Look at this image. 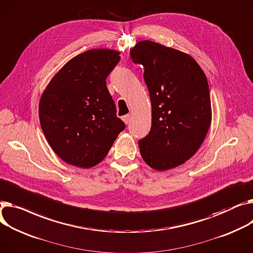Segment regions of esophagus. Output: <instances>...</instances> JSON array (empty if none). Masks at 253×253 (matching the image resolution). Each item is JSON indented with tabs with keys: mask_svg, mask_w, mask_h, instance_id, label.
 Segmentation results:
<instances>
[{
	"mask_svg": "<svg viewBox=\"0 0 253 253\" xmlns=\"http://www.w3.org/2000/svg\"><path fill=\"white\" fill-rule=\"evenodd\" d=\"M123 121H124L126 124H128V123L130 122V115H125V116L123 117Z\"/></svg>",
	"mask_w": 253,
	"mask_h": 253,
	"instance_id": "1",
	"label": "esophagus"
}]
</instances>
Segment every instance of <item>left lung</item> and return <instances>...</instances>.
<instances>
[{
  "label": "left lung",
  "instance_id": "1",
  "mask_svg": "<svg viewBox=\"0 0 253 253\" xmlns=\"http://www.w3.org/2000/svg\"><path fill=\"white\" fill-rule=\"evenodd\" d=\"M143 66L151 102V128L138 141L143 161L157 171L189 160L204 142L211 122L207 76L189 55L150 41L130 52Z\"/></svg>",
  "mask_w": 253,
  "mask_h": 253
}]
</instances>
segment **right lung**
Wrapping results in <instances>:
<instances>
[{"instance_id": "obj_1", "label": "right lung", "mask_w": 253, "mask_h": 253, "mask_svg": "<svg viewBox=\"0 0 253 253\" xmlns=\"http://www.w3.org/2000/svg\"><path fill=\"white\" fill-rule=\"evenodd\" d=\"M119 55L109 48L86 50L67 62L44 89L41 126L64 162L84 169L97 165L125 129L106 82Z\"/></svg>"}]
</instances>
